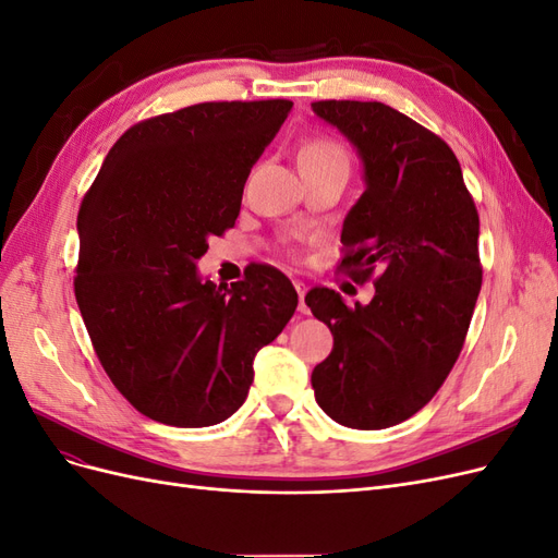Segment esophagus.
<instances>
[{
  "instance_id": "obj_1",
  "label": "esophagus",
  "mask_w": 558,
  "mask_h": 558,
  "mask_svg": "<svg viewBox=\"0 0 558 558\" xmlns=\"http://www.w3.org/2000/svg\"><path fill=\"white\" fill-rule=\"evenodd\" d=\"M295 286V291H298V310L302 312V314H307V305H305V293H307V286L305 283H302V281H295L293 283Z\"/></svg>"
}]
</instances>
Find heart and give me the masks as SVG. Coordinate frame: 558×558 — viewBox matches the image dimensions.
<instances>
[{
    "label": "heart",
    "mask_w": 558,
    "mask_h": 558,
    "mask_svg": "<svg viewBox=\"0 0 558 558\" xmlns=\"http://www.w3.org/2000/svg\"><path fill=\"white\" fill-rule=\"evenodd\" d=\"M298 165H300V172H328V170L349 172V154L340 142H335L330 137H310L300 146Z\"/></svg>",
    "instance_id": "b5f03b06"
}]
</instances>
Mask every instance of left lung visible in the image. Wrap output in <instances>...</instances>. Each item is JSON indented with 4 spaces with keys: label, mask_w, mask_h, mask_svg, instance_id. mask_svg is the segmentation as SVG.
<instances>
[{
    "label": "left lung",
    "mask_w": 558,
    "mask_h": 558,
    "mask_svg": "<svg viewBox=\"0 0 558 558\" xmlns=\"http://www.w3.org/2000/svg\"><path fill=\"white\" fill-rule=\"evenodd\" d=\"M314 113L363 160L365 193L344 218L340 269L375 277V298L347 307L312 289V314L332 332L312 373L318 408L359 430L396 426L437 393L463 349L482 289L480 216L453 150L381 102L324 99Z\"/></svg>",
    "instance_id": "8db88e82"
}]
</instances>
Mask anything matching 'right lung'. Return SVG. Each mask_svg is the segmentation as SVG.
<instances>
[{
  "mask_svg": "<svg viewBox=\"0 0 558 558\" xmlns=\"http://www.w3.org/2000/svg\"><path fill=\"white\" fill-rule=\"evenodd\" d=\"M293 102H202L132 125L78 211L74 293L105 373L144 416L177 428L242 408L253 359L289 324V277L197 275L209 238L234 226L251 167Z\"/></svg>",
  "mask_w": 558,
  "mask_h": 558,
  "instance_id": "right-lung-1",
  "label": "right lung"
}]
</instances>
